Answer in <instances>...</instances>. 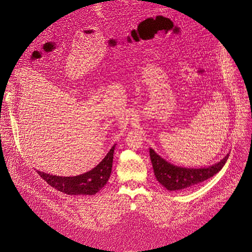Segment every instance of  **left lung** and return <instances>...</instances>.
<instances>
[{
	"label": "left lung",
	"instance_id": "1",
	"mask_svg": "<svg viewBox=\"0 0 252 252\" xmlns=\"http://www.w3.org/2000/svg\"><path fill=\"white\" fill-rule=\"evenodd\" d=\"M228 156L229 154H227L222 160L213 165L199 168H189L169 163L168 161L160 157L153 149H150V157L156 179L161 185H163L167 190L170 191L194 188L196 185L214 177L222 169L227 159H228Z\"/></svg>",
	"mask_w": 252,
	"mask_h": 252
}]
</instances>
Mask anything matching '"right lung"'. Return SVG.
<instances>
[{
  "mask_svg": "<svg viewBox=\"0 0 252 252\" xmlns=\"http://www.w3.org/2000/svg\"><path fill=\"white\" fill-rule=\"evenodd\" d=\"M116 144L113 145L105 157L89 172L73 177H62L36 170L37 174L55 189L70 196H92L98 192L109 181L112 172L113 156Z\"/></svg>",
  "mask_w": 252,
  "mask_h": 252,
  "instance_id": "add662e5",
  "label": "right lung"
}]
</instances>
